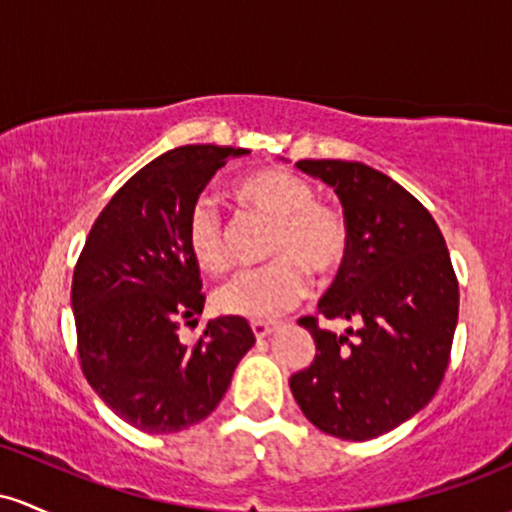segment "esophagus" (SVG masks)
<instances>
[{
	"instance_id": "obj_1",
	"label": "esophagus",
	"mask_w": 512,
	"mask_h": 512,
	"mask_svg": "<svg viewBox=\"0 0 512 512\" xmlns=\"http://www.w3.org/2000/svg\"><path fill=\"white\" fill-rule=\"evenodd\" d=\"M275 329L273 321H251V331H254V336L261 341V338H266L268 333Z\"/></svg>"
}]
</instances>
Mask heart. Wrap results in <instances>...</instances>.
Instances as JSON below:
<instances>
[{
    "label": "heart",
    "mask_w": 512,
    "mask_h": 512,
    "mask_svg": "<svg viewBox=\"0 0 512 512\" xmlns=\"http://www.w3.org/2000/svg\"><path fill=\"white\" fill-rule=\"evenodd\" d=\"M234 198L273 220L266 256L271 263L237 275L215 292L217 312L241 319H273L307 295V275L329 278L346 263L350 227L333 205L317 203L312 183L285 169H258L232 186ZM186 244L203 271L229 266L227 227L210 198H198L186 217Z\"/></svg>",
    "instance_id": "heart-1"
}]
</instances>
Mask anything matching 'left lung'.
<instances>
[{
	"label": "left lung",
	"instance_id": "obj_1",
	"mask_svg": "<svg viewBox=\"0 0 512 512\" xmlns=\"http://www.w3.org/2000/svg\"><path fill=\"white\" fill-rule=\"evenodd\" d=\"M297 166L336 191L350 227L348 258L319 316L348 318L356 329L338 337L318 317H302L317 355L290 377V389L319 430L370 440L438 392L457 326V275L433 215L387 174L341 159Z\"/></svg>",
	"mask_w": 512,
	"mask_h": 512
}]
</instances>
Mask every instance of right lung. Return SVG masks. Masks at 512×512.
Returning <instances> with one entry per match:
<instances>
[{
	"mask_svg": "<svg viewBox=\"0 0 512 512\" xmlns=\"http://www.w3.org/2000/svg\"><path fill=\"white\" fill-rule=\"evenodd\" d=\"M246 149L186 145L130 176L96 217L72 278L77 353L86 382L116 416L145 433H179L208 418L234 367L256 343L239 317L205 324V295L186 244L191 205L229 157Z\"/></svg>",
	"mask_w": 512,
	"mask_h": 512,
	"instance_id": "right-lung-1",
	"label": "right lung"
}]
</instances>
